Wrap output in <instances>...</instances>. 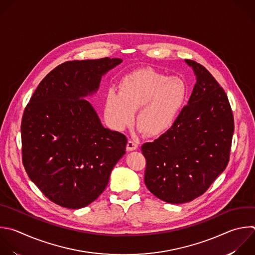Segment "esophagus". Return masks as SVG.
<instances>
[{
    "label": "esophagus",
    "instance_id": "34e87169",
    "mask_svg": "<svg viewBox=\"0 0 255 255\" xmlns=\"http://www.w3.org/2000/svg\"><path fill=\"white\" fill-rule=\"evenodd\" d=\"M137 147H138V142L137 141H134V140H131V139L128 140V142H127V150L128 151L136 150Z\"/></svg>",
    "mask_w": 255,
    "mask_h": 255
}]
</instances>
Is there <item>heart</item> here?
<instances>
[{
	"instance_id": "b5f03b06",
	"label": "heart",
	"mask_w": 255,
	"mask_h": 255,
	"mask_svg": "<svg viewBox=\"0 0 255 255\" xmlns=\"http://www.w3.org/2000/svg\"><path fill=\"white\" fill-rule=\"evenodd\" d=\"M186 81L143 68L123 76L118 91L109 89L105 95L104 112L109 124L123 130L132 124L134 111L141 130L148 135L164 133L174 124L188 98Z\"/></svg>"
}]
</instances>
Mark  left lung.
<instances>
[{
  "label": "left lung",
  "mask_w": 255,
  "mask_h": 255,
  "mask_svg": "<svg viewBox=\"0 0 255 255\" xmlns=\"http://www.w3.org/2000/svg\"><path fill=\"white\" fill-rule=\"evenodd\" d=\"M185 61L197 80L188 105L171 128L141 147L147 188L172 204L202 195L224 171L234 131L232 110L223 88L205 67Z\"/></svg>",
  "instance_id": "8db88e82"
}]
</instances>
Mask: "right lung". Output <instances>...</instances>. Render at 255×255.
<instances>
[{
  "instance_id": "1",
  "label": "right lung",
  "mask_w": 255,
  "mask_h": 255,
  "mask_svg": "<svg viewBox=\"0 0 255 255\" xmlns=\"http://www.w3.org/2000/svg\"><path fill=\"white\" fill-rule=\"evenodd\" d=\"M118 58L68 61L39 84L22 117V160L30 179L52 202L87 206L105 190L125 154L124 134L104 128L91 104L101 77Z\"/></svg>"
}]
</instances>
